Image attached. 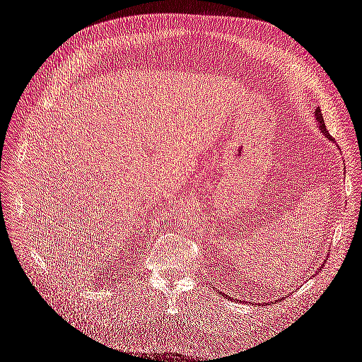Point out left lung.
<instances>
[{"label": "left lung", "mask_w": 362, "mask_h": 362, "mask_svg": "<svg viewBox=\"0 0 362 362\" xmlns=\"http://www.w3.org/2000/svg\"><path fill=\"white\" fill-rule=\"evenodd\" d=\"M315 119H317V122H319V128H320V131L322 133L325 134V137L326 139H329V140H332L334 141V139H332V136L327 133V129H326V125H325V120H323V116H322V112H320V108H315Z\"/></svg>", "instance_id": "8db88e82"}]
</instances>
